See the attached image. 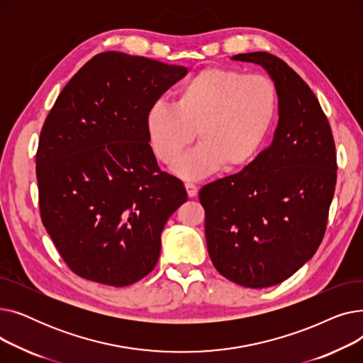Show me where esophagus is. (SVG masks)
<instances>
[{
	"mask_svg": "<svg viewBox=\"0 0 363 363\" xmlns=\"http://www.w3.org/2000/svg\"><path fill=\"white\" fill-rule=\"evenodd\" d=\"M185 188H186V193H188V197H189V199L197 197L199 189H197V186H196L194 184H185Z\"/></svg>",
	"mask_w": 363,
	"mask_h": 363,
	"instance_id": "esophagus-1",
	"label": "esophagus"
}]
</instances>
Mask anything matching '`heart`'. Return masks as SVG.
Returning <instances> with one entry per match:
<instances>
[{"label": "heart", "instance_id": "1", "mask_svg": "<svg viewBox=\"0 0 363 363\" xmlns=\"http://www.w3.org/2000/svg\"><path fill=\"white\" fill-rule=\"evenodd\" d=\"M275 84L263 74L231 67H207L184 82L174 107L157 103L145 116V132L155 156L176 162L198 132L202 144L182 158L174 172L184 179H201L222 164L235 170L253 162L277 114Z\"/></svg>", "mask_w": 363, "mask_h": 363}]
</instances>
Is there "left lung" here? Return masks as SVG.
Masks as SVG:
<instances>
[{
	"label": "left lung",
	"mask_w": 363,
	"mask_h": 363,
	"mask_svg": "<svg viewBox=\"0 0 363 363\" xmlns=\"http://www.w3.org/2000/svg\"><path fill=\"white\" fill-rule=\"evenodd\" d=\"M235 62L268 72L278 94L271 145L240 174L200 189L208 256L247 289L277 285L316 253L337 181L333 132L312 89L278 57L244 52Z\"/></svg>",
	"instance_id": "left-lung-1"
}]
</instances>
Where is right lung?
I'll return each mask as SVG.
<instances>
[{
  "label": "right lung",
  "mask_w": 363,
  "mask_h": 363,
  "mask_svg": "<svg viewBox=\"0 0 363 363\" xmlns=\"http://www.w3.org/2000/svg\"><path fill=\"white\" fill-rule=\"evenodd\" d=\"M186 70L107 51L57 97L41 130L36 179L43 223L76 275L125 287L155 269L163 228L186 191L159 169L145 116Z\"/></svg>",
  "instance_id": "obj_1"
}]
</instances>
